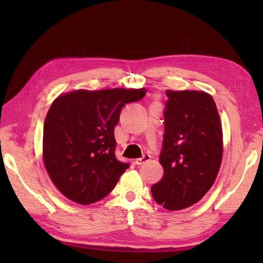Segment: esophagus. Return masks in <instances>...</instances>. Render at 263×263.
I'll list each match as a JSON object with an SVG mask.
<instances>
[{"label":"esophagus","instance_id":"34e87169","mask_svg":"<svg viewBox=\"0 0 263 263\" xmlns=\"http://www.w3.org/2000/svg\"><path fill=\"white\" fill-rule=\"evenodd\" d=\"M151 159V157L149 156V155H145L144 157L142 158H138V159H136V164H138V165H141V164H144V163H146V162H148L149 160Z\"/></svg>","mask_w":263,"mask_h":263}]
</instances>
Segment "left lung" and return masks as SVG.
<instances>
[{
    "instance_id": "left-lung-1",
    "label": "left lung",
    "mask_w": 263,
    "mask_h": 263,
    "mask_svg": "<svg viewBox=\"0 0 263 263\" xmlns=\"http://www.w3.org/2000/svg\"><path fill=\"white\" fill-rule=\"evenodd\" d=\"M163 145L159 162L163 177L151 186L155 201L169 211L197 203L220 169L222 128L216 104L204 91H165Z\"/></svg>"
}]
</instances>
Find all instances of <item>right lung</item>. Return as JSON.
I'll return each mask as SVG.
<instances>
[{"mask_svg":"<svg viewBox=\"0 0 263 263\" xmlns=\"http://www.w3.org/2000/svg\"><path fill=\"white\" fill-rule=\"evenodd\" d=\"M147 90H74L55 98L46 115L43 161L49 178L70 201L98 202L129 168L115 157L114 127L123 106Z\"/></svg>","mask_w":263,"mask_h":263,"instance_id":"obj_1","label":"right lung"}]
</instances>
